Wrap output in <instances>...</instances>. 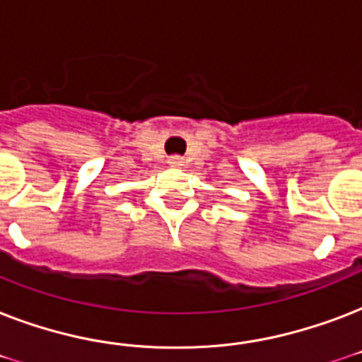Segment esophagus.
<instances>
[{
    "instance_id": "1",
    "label": "esophagus",
    "mask_w": 362,
    "mask_h": 362,
    "mask_svg": "<svg viewBox=\"0 0 362 362\" xmlns=\"http://www.w3.org/2000/svg\"><path fill=\"white\" fill-rule=\"evenodd\" d=\"M169 165L170 167H182L184 165V158H180V156H170Z\"/></svg>"
}]
</instances>
